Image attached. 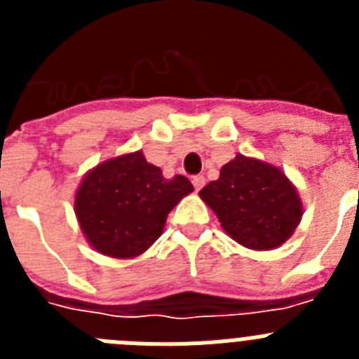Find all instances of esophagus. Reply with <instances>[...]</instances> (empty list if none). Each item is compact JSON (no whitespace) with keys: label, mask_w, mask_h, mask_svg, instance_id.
I'll list each match as a JSON object with an SVG mask.
<instances>
[{"label":"esophagus","mask_w":359,"mask_h":359,"mask_svg":"<svg viewBox=\"0 0 359 359\" xmlns=\"http://www.w3.org/2000/svg\"><path fill=\"white\" fill-rule=\"evenodd\" d=\"M192 185H194V189L199 192V190H201L203 187H205V177H203V176H194V177H192Z\"/></svg>","instance_id":"34e87169"}]
</instances>
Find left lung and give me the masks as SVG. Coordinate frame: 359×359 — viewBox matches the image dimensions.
Wrapping results in <instances>:
<instances>
[{
    "instance_id": "obj_1",
    "label": "left lung",
    "mask_w": 359,
    "mask_h": 359,
    "mask_svg": "<svg viewBox=\"0 0 359 359\" xmlns=\"http://www.w3.org/2000/svg\"><path fill=\"white\" fill-rule=\"evenodd\" d=\"M236 243L250 250H275L297 230L304 208L298 190L278 167L237 154L221 167L219 180L199 190Z\"/></svg>"
}]
</instances>
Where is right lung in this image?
I'll use <instances>...</instances> for the list:
<instances>
[{
	"mask_svg": "<svg viewBox=\"0 0 359 359\" xmlns=\"http://www.w3.org/2000/svg\"><path fill=\"white\" fill-rule=\"evenodd\" d=\"M194 190L182 174L167 180L136 151L98 163L75 192V215L86 241L102 255H140L163 231L169 212Z\"/></svg>",
	"mask_w": 359,
	"mask_h": 359,
	"instance_id": "right-lung-1",
	"label": "right lung"
}]
</instances>
